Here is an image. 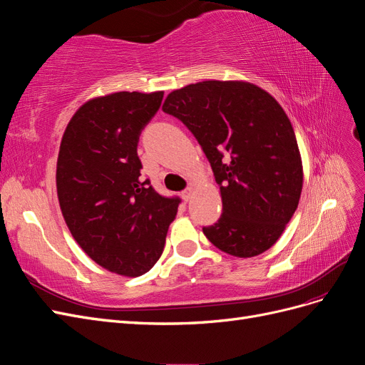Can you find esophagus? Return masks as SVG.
<instances>
[{
    "instance_id": "1",
    "label": "esophagus",
    "mask_w": 365,
    "mask_h": 365,
    "mask_svg": "<svg viewBox=\"0 0 365 365\" xmlns=\"http://www.w3.org/2000/svg\"><path fill=\"white\" fill-rule=\"evenodd\" d=\"M192 193H193V189H192V187H187L185 190H182V192H181V197H182L184 201H189L190 197H192Z\"/></svg>"
}]
</instances>
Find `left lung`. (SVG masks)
<instances>
[{
  "instance_id": "1",
  "label": "left lung",
  "mask_w": 365,
  "mask_h": 365,
  "mask_svg": "<svg viewBox=\"0 0 365 365\" xmlns=\"http://www.w3.org/2000/svg\"><path fill=\"white\" fill-rule=\"evenodd\" d=\"M163 111L200 143L222 196V215L204 227L227 254L269 250L295 213L303 187L302 157L288 115L248 82L205 81L172 91Z\"/></svg>"
}]
</instances>
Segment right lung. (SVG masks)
I'll use <instances>...</instances> for the list:
<instances>
[{
    "label": "right lung",
    "instance_id": "obj_1",
    "mask_svg": "<svg viewBox=\"0 0 365 365\" xmlns=\"http://www.w3.org/2000/svg\"><path fill=\"white\" fill-rule=\"evenodd\" d=\"M163 91L114 93L77 109L61 141L56 187L65 222L81 248L105 269L138 277L160 259L178 196L141 178V130Z\"/></svg>",
    "mask_w": 365,
    "mask_h": 365
}]
</instances>
